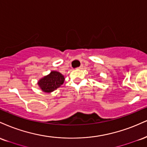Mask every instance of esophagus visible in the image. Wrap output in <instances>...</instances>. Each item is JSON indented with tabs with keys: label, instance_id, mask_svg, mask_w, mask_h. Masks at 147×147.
<instances>
[{
	"label": "esophagus",
	"instance_id": "esophagus-1",
	"mask_svg": "<svg viewBox=\"0 0 147 147\" xmlns=\"http://www.w3.org/2000/svg\"><path fill=\"white\" fill-rule=\"evenodd\" d=\"M82 68H83V65H80V67H78V69H82Z\"/></svg>",
	"mask_w": 147,
	"mask_h": 147
}]
</instances>
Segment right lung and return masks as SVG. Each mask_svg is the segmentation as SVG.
<instances>
[{"label": "right lung", "instance_id": "add662e5", "mask_svg": "<svg viewBox=\"0 0 147 147\" xmlns=\"http://www.w3.org/2000/svg\"><path fill=\"white\" fill-rule=\"evenodd\" d=\"M65 77L60 72L52 71L38 81V84L45 93H51L64 83Z\"/></svg>", "mask_w": 147, "mask_h": 147}]
</instances>
